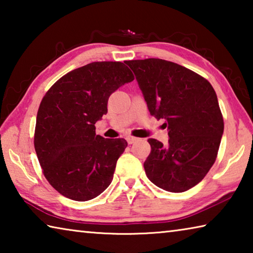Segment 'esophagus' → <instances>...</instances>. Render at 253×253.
I'll return each mask as SVG.
<instances>
[{"instance_id": "esophagus-1", "label": "esophagus", "mask_w": 253, "mask_h": 253, "mask_svg": "<svg viewBox=\"0 0 253 253\" xmlns=\"http://www.w3.org/2000/svg\"><path fill=\"white\" fill-rule=\"evenodd\" d=\"M126 140H127L128 144H132V143L136 142L137 138H136V137H132V136H127L126 137Z\"/></svg>"}]
</instances>
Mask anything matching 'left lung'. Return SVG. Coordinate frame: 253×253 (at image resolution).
I'll list each match as a JSON object with an SVG mask.
<instances>
[{
  "label": "left lung",
  "instance_id": "obj_1",
  "mask_svg": "<svg viewBox=\"0 0 253 253\" xmlns=\"http://www.w3.org/2000/svg\"><path fill=\"white\" fill-rule=\"evenodd\" d=\"M149 113L165 119L166 146L154 138L144 163L147 177L163 190L181 193L204 178L215 162L224 123L216 93L203 77L162 59L126 61Z\"/></svg>",
  "mask_w": 253,
  "mask_h": 253
}]
</instances>
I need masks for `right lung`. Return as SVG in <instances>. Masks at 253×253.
Segmentation results:
<instances>
[{
    "label": "right lung",
    "instance_id": "obj_1",
    "mask_svg": "<svg viewBox=\"0 0 253 253\" xmlns=\"http://www.w3.org/2000/svg\"><path fill=\"white\" fill-rule=\"evenodd\" d=\"M134 80L123 62H91L61 77L42 99L34 148L48 182L60 194L88 201L113 181L127 146L124 138L96 135L111 93Z\"/></svg>",
    "mask_w": 253,
    "mask_h": 253
}]
</instances>
